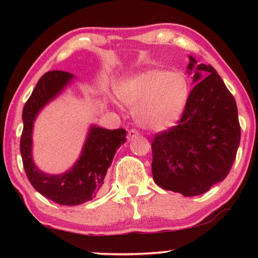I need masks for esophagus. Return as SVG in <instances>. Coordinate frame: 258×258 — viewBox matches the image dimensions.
Masks as SVG:
<instances>
[{"label":"esophagus","mask_w":258,"mask_h":258,"mask_svg":"<svg viewBox=\"0 0 258 258\" xmlns=\"http://www.w3.org/2000/svg\"><path fill=\"white\" fill-rule=\"evenodd\" d=\"M139 135V132L135 128H131L128 132H127V139L128 140H132V139H134L135 137H138Z\"/></svg>","instance_id":"1"}]
</instances>
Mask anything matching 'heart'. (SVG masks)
<instances>
[{"label": "heart", "mask_w": 258, "mask_h": 258, "mask_svg": "<svg viewBox=\"0 0 258 258\" xmlns=\"http://www.w3.org/2000/svg\"><path fill=\"white\" fill-rule=\"evenodd\" d=\"M121 102L134 110L138 124L150 131L173 127L184 112L190 85L182 73L147 69L117 86Z\"/></svg>", "instance_id": "obj_1"}]
</instances>
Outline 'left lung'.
I'll return each instance as SVG.
<instances>
[{
	"label": "left lung",
	"instance_id": "8db88e82",
	"mask_svg": "<svg viewBox=\"0 0 258 258\" xmlns=\"http://www.w3.org/2000/svg\"><path fill=\"white\" fill-rule=\"evenodd\" d=\"M192 89L178 125L156 134L152 176L157 185L184 197L207 192L228 176L240 143L238 108L211 64L189 55Z\"/></svg>",
	"mask_w": 258,
	"mask_h": 258
}]
</instances>
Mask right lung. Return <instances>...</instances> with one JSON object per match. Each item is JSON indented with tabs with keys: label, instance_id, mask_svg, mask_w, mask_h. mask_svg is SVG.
I'll use <instances>...</instances> for the list:
<instances>
[{
	"label": "right lung",
	"instance_id": "add662e5",
	"mask_svg": "<svg viewBox=\"0 0 258 258\" xmlns=\"http://www.w3.org/2000/svg\"><path fill=\"white\" fill-rule=\"evenodd\" d=\"M73 80H75L73 74L60 71L47 72L40 78L24 107V130L20 139V152L29 182L45 198L66 206L90 202L102 190L104 176L113 156L126 141L124 128L107 130L91 125L81 156L67 172L47 174L35 165L33 159L35 119L42 109L61 94Z\"/></svg>",
	"mask_w": 258,
	"mask_h": 258
}]
</instances>
